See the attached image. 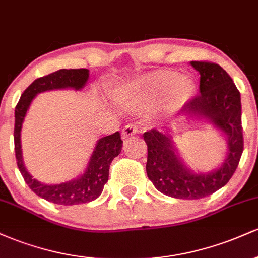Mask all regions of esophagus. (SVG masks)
Wrapping results in <instances>:
<instances>
[{"instance_id": "esophagus-1", "label": "esophagus", "mask_w": 258, "mask_h": 258, "mask_svg": "<svg viewBox=\"0 0 258 258\" xmlns=\"http://www.w3.org/2000/svg\"><path fill=\"white\" fill-rule=\"evenodd\" d=\"M138 132V126L133 125V123H130V125H126L122 130V137L123 138H128L131 136L136 135Z\"/></svg>"}]
</instances>
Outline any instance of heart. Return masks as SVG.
I'll use <instances>...</instances> for the list:
<instances>
[{"label": "heart", "mask_w": 258, "mask_h": 258, "mask_svg": "<svg viewBox=\"0 0 258 258\" xmlns=\"http://www.w3.org/2000/svg\"><path fill=\"white\" fill-rule=\"evenodd\" d=\"M195 86L190 79L177 72L160 70L139 79L117 91V99L126 105L139 106L166 96L165 110L174 111L193 96Z\"/></svg>", "instance_id": "1"}]
</instances>
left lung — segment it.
Here are the masks:
<instances>
[{
  "label": "left lung",
  "instance_id": "1",
  "mask_svg": "<svg viewBox=\"0 0 258 258\" xmlns=\"http://www.w3.org/2000/svg\"><path fill=\"white\" fill-rule=\"evenodd\" d=\"M200 73V94L189 100L183 112L205 116L228 137V158L217 171L191 173L174 153L168 133L156 128L143 135L148 147L147 174L162 194L176 199H200L214 194L232 178L244 150L240 92L218 64L190 61Z\"/></svg>",
  "mask_w": 258,
  "mask_h": 258
}]
</instances>
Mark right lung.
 Instances as JSON below:
<instances>
[{"label": "right lung", "instance_id": "right-lung-1", "mask_svg": "<svg viewBox=\"0 0 258 258\" xmlns=\"http://www.w3.org/2000/svg\"><path fill=\"white\" fill-rule=\"evenodd\" d=\"M87 69H60L48 75L35 80L24 91L16 106V123H14V150L17 165L25 183L35 194L42 199L58 204V205H78L90 203L102 194L104 184L109 178V167L114 158L122 149V141L119 132L100 138L86 168L85 173L75 180L61 184L47 185L32 179L23 165L22 149H20V130L28 111L29 105L37 93L55 88L72 87L80 90L88 80Z\"/></svg>", "mask_w": 258, "mask_h": 258}]
</instances>
